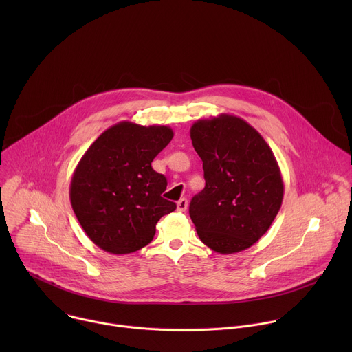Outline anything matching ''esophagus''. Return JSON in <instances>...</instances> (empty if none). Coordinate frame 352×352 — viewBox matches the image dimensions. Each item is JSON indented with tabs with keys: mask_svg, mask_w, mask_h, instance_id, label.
<instances>
[{
	"mask_svg": "<svg viewBox=\"0 0 352 352\" xmlns=\"http://www.w3.org/2000/svg\"><path fill=\"white\" fill-rule=\"evenodd\" d=\"M186 209H188V199L182 197V199L178 200L177 210H178V212H186Z\"/></svg>",
	"mask_w": 352,
	"mask_h": 352,
	"instance_id": "34e87169",
	"label": "esophagus"
}]
</instances>
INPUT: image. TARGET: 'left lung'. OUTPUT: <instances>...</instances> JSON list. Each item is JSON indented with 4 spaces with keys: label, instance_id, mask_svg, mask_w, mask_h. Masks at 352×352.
I'll list each match as a JSON object with an SVG mask.
<instances>
[{
    "label": "left lung",
    "instance_id": "left-lung-1",
    "mask_svg": "<svg viewBox=\"0 0 352 352\" xmlns=\"http://www.w3.org/2000/svg\"><path fill=\"white\" fill-rule=\"evenodd\" d=\"M190 139L206 181L189 205L196 232L214 252H241L266 234L281 208L278 163L262 135L231 114L197 120Z\"/></svg>",
    "mask_w": 352,
    "mask_h": 352
}]
</instances>
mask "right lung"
Here are the masks:
<instances>
[{"label":"right lung","mask_w":352,"mask_h":352,"mask_svg":"<svg viewBox=\"0 0 352 352\" xmlns=\"http://www.w3.org/2000/svg\"><path fill=\"white\" fill-rule=\"evenodd\" d=\"M166 125L118 122L100 135L78 163L69 186L74 213L100 249L126 255L152 242L156 224L175 210L164 199L163 174L153 159L171 142Z\"/></svg>","instance_id":"1"}]
</instances>
